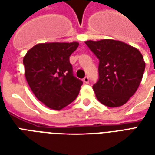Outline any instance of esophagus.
Here are the masks:
<instances>
[{
	"mask_svg": "<svg viewBox=\"0 0 155 155\" xmlns=\"http://www.w3.org/2000/svg\"><path fill=\"white\" fill-rule=\"evenodd\" d=\"M83 81H84L85 84H89V81H90V79H89V77L88 76H85V77L83 79Z\"/></svg>",
	"mask_w": 155,
	"mask_h": 155,
	"instance_id": "34e87169",
	"label": "esophagus"
}]
</instances>
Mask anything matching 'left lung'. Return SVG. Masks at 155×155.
Listing matches in <instances>:
<instances>
[{"instance_id":"8db88e82","label":"left lung","mask_w":155,"mask_h":155,"mask_svg":"<svg viewBox=\"0 0 155 155\" xmlns=\"http://www.w3.org/2000/svg\"><path fill=\"white\" fill-rule=\"evenodd\" d=\"M99 59V80L93 85L95 96L108 107H119L136 92L145 69L140 51L115 40L87 41Z\"/></svg>"}]
</instances>
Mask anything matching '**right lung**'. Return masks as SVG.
Returning a JSON list of instances; mask_svg holds the SVG:
<instances>
[{
	"label": "right lung",
	"mask_w": 155,
	"mask_h": 155,
	"mask_svg": "<svg viewBox=\"0 0 155 155\" xmlns=\"http://www.w3.org/2000/svg\"><path fill=\"white\" fill-rule=\"evenodd\" d=\"M79 43H41L23 58L25 75L35 97L52 110H60L72 103L83 82L74 76L71 54Z\"/></svg>",
	"instance_id": "right-lung-1"
}]
</instances>
